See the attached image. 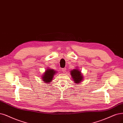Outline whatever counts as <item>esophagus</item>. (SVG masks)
I'll list each match as a JSON object with an SVG mask.
<instances>
[{
    "instance_id": "obj_1",
    "label": "esophagus",
    "mask_w": 123,
    "mask_h": 123,
    "mask_svg": "<svg viewBox=\"0 0 123 123\" xmlns=\"http://www.w3.org/2000/svg\"><path fill=\"white\" fill-rule=\"evenodd\" d=\"M62 72H66V68H62Z\"/></svg>"
}]
</instances>
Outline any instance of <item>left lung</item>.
I'll return each instance as SVG.
<instances>
[{"instance_id": "left-lung-1", "label": "left lung", "mask_w": 123, "mask_h": 123, "mask_svg": "<svg viewBox=\"0 0 123 123\" xmlns=\"http://www.w3.org/2000/svg\"><path fill=\"white\" fill-rule=\"evenodd\" d=\"M70 74L72 80L76 85L80 84L84 80V76L78 67L70 71Z\"/></svg>"}]
</instances>
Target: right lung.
I'll use <instances>...</instances> for the list:
<instances>
[{"label": "right lung", "mask_w": 123, "mask_h": 123, "mask_svg": "<svg viewBox=\"0 0 123 123\" xmlns=\"http://www.w3.org/2000/svg\"><path fill=\"white\" fill-rule=\"evenodd\" d=\"M57 71L55 70L49 68V67L47 68V69L45 70V72H43L42 75V79L43 81L45 83H49L53 80L54 76L55 75Z\"/></svg>", "instance_id": "add662e5"}]
</instances>
